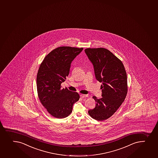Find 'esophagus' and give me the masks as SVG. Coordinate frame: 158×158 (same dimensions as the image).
<instances>
[{
  "label": "esophagus",
  "mask_w": 158,
  "mask_h": 158,
  "mask_svg": "<svg viewBox=\"0 0 158 158\" xmlns=\"http://www.w3.org/2000/svg\"><path fill=\"white\" fill-rule=\"evenodd\" d=\"M80 97L82 98H85L87 97V95L81 94L80 95Z\"/></svg>",
  "instance_id": "1"
}]
</instances>
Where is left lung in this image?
<instances>
[{
	"mask_svg": "<svg viewBox=\"0 0 158 158\" xmlns=\"http://www.w3.org/2000/svg\"><path fill=\"white\" fill-rule=\"evenodd\" d=\"M85 51L93 64L96 79L102 82V98L93 96L96 106L88 113L96 120L104 121L116 112L126 98L127 73L121 60L107 49L87 48Z\"/></svg>",
	"mask_w": 158,
	"mask_h": 158,
	"instance_id": "left-lung-1",
	"label": "left lung"
}]
</instances>
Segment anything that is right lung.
Returning <instances> with one entry per match:
<instances>
[{
    "mask_svg": "<svg viewBox=\"0 0 158 158\" xmlns=\"http://www.w3.org/2000/svg\"><path fill=\"white\" fill-rule=\"evenodd\" d=\"M83 48L60 47L44 57L37 75L38 95L41 103L51 115L56 118L69 116L74 103L79 99L77 92L62 89L69 73L72 61Z\"/></svg>",
    "mask_w": 158,
    "mask_h": 158,
    "instance_id": "add662e5",
    "label": "right lung"
}]
</instances>
